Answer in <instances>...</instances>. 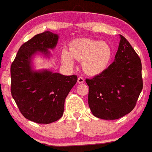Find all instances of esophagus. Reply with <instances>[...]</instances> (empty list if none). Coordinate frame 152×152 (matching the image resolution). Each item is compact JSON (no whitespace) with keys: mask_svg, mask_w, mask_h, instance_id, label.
<instances>
[{"mask_svg":"<svg viewBox=\"0 0 152 152\" xmlns=\"http://www.w3.org/2000/svg\"><path fill=\"white\" fill-rule=\"evenodd\" d=\"M85 82V79H83V77H79L78 78V80H77V83H79V84H82V83H83Z\"/></svg>","mask_w":152,"mask_h":152,"instance_id":"1","label":"esophagus"}]
</instances>
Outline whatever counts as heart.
Masks as SVG:
<instances>
[{
    "label": "heart",
    "mask_w": 152,
    "mask_h": 152,
    "mask_svg": "<svg viewBox=\"0 0 152 152\" xmlns=\"http://www.w3.org/2000/svg\"><path fill=\"white\" fill-rule=\"evenodd\" d=\"M113 50L110 44L100 40L81 39L70 45L69 52L61 54V61L66 66L73 65V59L83 61L84 71L90 75H97L107 68L111 61Z\"/></svg>",
    "instance_id": "b5f03b06"
}]
</instances>
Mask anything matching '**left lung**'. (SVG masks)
I'll use <instances>...</instances> for the list:
<instances>
[{
    "label": "left lung",
    "mask_w": 152,
    "mask_h": 152,
    "mask_svg": "<svg viewBox=\"0 0 152 152\" xmlns=\"http://www.w3.org/2000/svg\"><path fill=\"white\" fill-rule=\"evenodd\" d=\"M120 37L114 62L99 75L86 79L91 111L105 120H115L130 113L143 87L140 57L125 37Z\"/></svg>",
    "instance_id": "1"
}]
</instances>
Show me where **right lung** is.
<instances>
[{
	"mask_svg": "<svg viewBox=\"0 0 152 152\" xmlns=\"http://www.w3.org/2000/svg\"><path fill=\"white\" fill-rule=\"evenodd\" d=\"M58 35L45 31L35 35L18 49L11 64V94L25 118L49 124L63 115L64 101L77 82V76H64L47 69L34 70L32 58L41 52L49 57Z\"/></svg>",
	"mask_w": 152,
	"mask_h": 152,
	"instance_id": "obj_1",
	"label": "right lung"
}]
</instances>
